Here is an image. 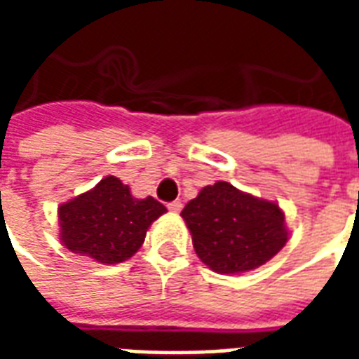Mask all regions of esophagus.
<instances>
[{"label":"esophagus","mask_w":359,"mask_h":359,"mask_svg":"<svg viewBox=\"0 0 359 359\" xmlns=\"http://www.w3.org/2000/svg\"><path fill=\"white\" fill-rule=\"evenodd\" d=\"M167 208H169V211H172V213H179V211L182 210V203H180L179 200H175V202L169 203Z\"/></svg>","instance_id":"esophagus-1"}]
</instances>
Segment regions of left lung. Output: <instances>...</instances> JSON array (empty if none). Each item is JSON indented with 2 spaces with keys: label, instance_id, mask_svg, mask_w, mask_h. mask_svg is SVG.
I'll return each instance as SVG.
<instances>
[{
  "label": "left lung",
  "instance_id": "1",
  "mask_svg": "<svg viewBox=\"0 0 359 359\" xmlns=\"http://www.w3.org/2000/svg\"><path fill=\"white\" fill-rule=\"evenodd\" d=\"M180 215L198 257L221 275L267 264L288 241L285 213L277 203L244 194L223 180L202 188Z\"/></svg>",
  "mask_w": 359,
  "mask_h": 359
}]
</instances>
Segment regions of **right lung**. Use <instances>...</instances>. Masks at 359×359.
<instances>
[{
	"label": "right lung",
	"mask_w": 359,
	"mask_h": 359,
	"mask_svg": "<svg viewBox=\"0 0 359 359\" xmlns=\"http://www.w3.org/2000/svg\"><path fill=\"white\" fill-rule=\"evenodd\" d=\"M165 211L156 198L138 200L117 177H105L59 208V234L74 254L97 264H121L138 252L149 225Z\"/></svg>",
	"instance_id": "obj_1"
}]
</instances>
